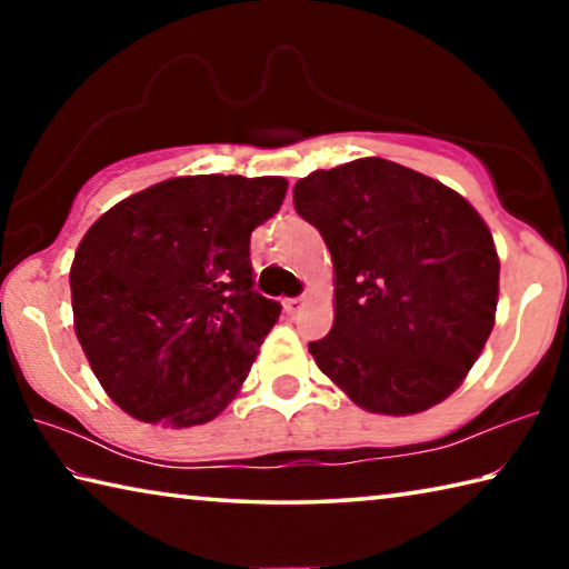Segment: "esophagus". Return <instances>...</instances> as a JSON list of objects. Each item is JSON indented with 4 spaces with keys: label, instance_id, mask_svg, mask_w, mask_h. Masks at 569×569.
I'll return each mask as SVG.
<instances>
[{
    "label": "esophagus",
    "instance_id": "34e87169",
    "mask_svg": "<svg viewBox=\"0 0 569 569\" xmlns=\"http://www.w3.org/2000/svg\"><path fill=\"white\" fill-rule=\"evenodd\" d=\"M303 306V298L301 296H293V298H286L283 301V308H286V313L288 316H293V313H298V308Z\"/></svg>",
    "mask_w": 569,
    "mask_h": 569
}]
</instances>
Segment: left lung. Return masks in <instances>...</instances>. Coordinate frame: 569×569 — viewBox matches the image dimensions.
I'll list each match as a JSON object with an SVG mask.
<instances>
[{"instance_id":"8db88e82","label":"left lung","mask_w":569,"mask_h":569,"mask_svg":"<svg viewBox=\"0 0 569 569\" xmlns=\"http://www.w3.org/2000/svg\"><path fill=\"white\" fill-rule=\"evenodd\" d=\"M293 206L333 261V326L308 343L319 369L373 413L445 401L495 329L499 258L481 216L383 158L311 172Z\"/></svg>"}]
</instances>
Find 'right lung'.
I'll return each instance as SVG.
<instances>
[{"label":"right lung","instance_id":"right-lung-1","mask_svg":"<svg viewBox=\"0 0 569 569\" xmlns=\"http://www.w3.org/2000/svg\"><path fill=\"white\" fill-rule=\"evenodd\" d=\"M286 178L186 176L120 200L77 246L74 333L108 397L166 427L216 419L281 303L253 291L250 233Z\"/></svg>","mask_w":569,"mask_h":569}]
</instances>
